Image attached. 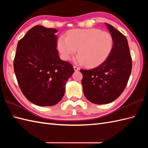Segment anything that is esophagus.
<instances>
[{
	"mask_svg": "<svg viewBox=\"0 0 148 148\" xmlns=\"http://www.w3.org/2000/svg\"><path fill=\"white\" fill-rule=\"evenodd\" d=\"M74 69L75 71H79L80 69L79 67H76V66H74Z\"/></svg>",
	"mask_w": 148,
	"mask_h": 148,
	"instance_id": "obj_1",
	"label": "esophagus"
}]
</instances>
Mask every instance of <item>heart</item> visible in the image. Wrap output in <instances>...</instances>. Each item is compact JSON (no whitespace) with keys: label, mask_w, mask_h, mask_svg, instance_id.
<instances>
[{"label":"heart","mask_w":148,"mask_h":148,"mask_svg":"<svg viewBox=\"0 0 148 148\" xmlns=\"http://www.w3.org/2000/svg\"><path fill=\"white\" fill-rule=\"evenodd\" d=\"M113 46L111 34L97 29H76L69 31L67 37L61 36L58 48L65 60H70L76 53L79 55L76 62L89 67L98 66L108 58Z\"/></svg>","instance_id":"heart-1"}]
</instances>
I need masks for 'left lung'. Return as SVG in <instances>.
Listing matches in <instances>:
<instances>
[{
    "mask_svg": "<svg viewBox=\"0 0 148 148\" xmlns=\"http://www.w3.org/2000/svg\"><path fill=\"white\" fill-rule=\"evenodd\" d=\"M106 25L113 38L109 56L98 67L80 70L84 95L96 104L111 103L119 97L127 86L132 67L127 38L110 24Z\"/></svg>",
    "mask_w": 148,
    "mask_h": 148,
    "instance_id": "8db88e82",
    "label": "left lung"
}]
</instances>
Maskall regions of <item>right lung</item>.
Here are the masks:
<instances>
[{"instance_id": "obj_1", "label": "right lung", "mask_w": 148, "mask_h": 148, "mask_svg": "<svg viewBox=\"0 0 148 148\" xmlns=\"http://www.w3.org/2000/svg\"><path fill=\"white\" fill-rule=\"evenodd\" d=\"M56 32L36 25L18 42L14 73L22 93L37 106H51L60 101L74 72L70 63L59 57Z\"/></svg>"}]
</instances>
